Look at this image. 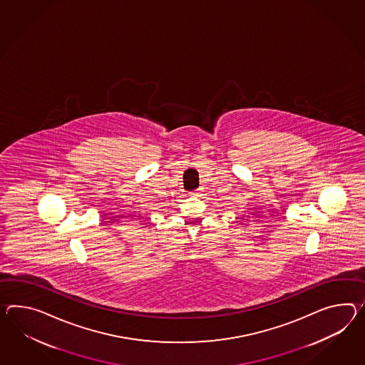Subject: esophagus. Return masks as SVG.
I'll list each match as a JSON object with an SVG mask.
<instances>
[{"instance_id": "esophagus-1", "label": "esophagus", "mask_w": 365, "mask_h": 365, "mask_svg": "<svg viewBox=\"0 0 365 365\" xmlns=\"http://www.w3.org/2000/svg\"><path fill=\"white\" fill-rule=\"evenodd\" d=\"M192 195L200 196V190H199V191H195V192H192Z\"/></svg>"}]
</instances>
